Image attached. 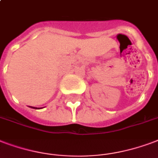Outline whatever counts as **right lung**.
Returning a JSON list of instances; mask_svg holds the SVG:
<instances>
[{"label": "right lung", "instance_id": "1", "mask_svg": "<svg viewBox=\"0 0 158 158\" xmlns=\"http://www.w3.org/2000/svg\"><path fill=\"white\" fill-rule=\"evenodd\" d=\"M30 108H35V109H40V108H35V107H30Z\"/></svg>", "mask_w": 158, "mask_h": 158}]
</instances>
